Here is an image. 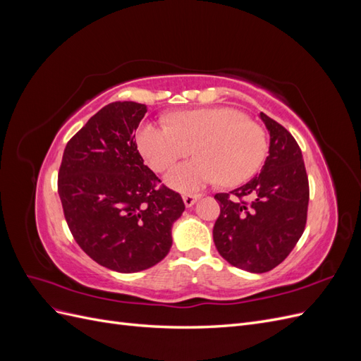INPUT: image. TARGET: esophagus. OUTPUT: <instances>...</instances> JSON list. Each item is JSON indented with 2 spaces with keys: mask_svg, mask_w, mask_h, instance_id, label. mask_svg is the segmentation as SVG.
<instances>
[{
  "mask_svg": "<svg viewBox=\"0 0 361 361\" xmlns=\"http://www.w3.org/2000/svg\"><path fill=\"white\" fill-rule=\"evenodd\" d=\"M199 199H200L199 194H185L183 195V203L187 207H191Z\"/></svg>",
  "mask_w": 361,
  "mask_h": 361,
  "instance_id": "34e87169",
  "label": "esophagus"
}]
</instances>
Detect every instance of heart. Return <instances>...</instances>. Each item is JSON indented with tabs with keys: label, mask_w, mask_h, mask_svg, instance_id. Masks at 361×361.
<instances>
[{
	"label": "heart",
	"mask_w": 361,
	"mask_h": 361,
	"mask_svg": "<svg viewBox=\"0 0 361 361\" xmlns=\"http://www.w3.org/2000/svg\"><path fill=\"white\" fill-rule=\"evenodd\" d=\"M137 146L155 171H164L187 157L191 147L197 154L171 169L166 183L178 191H195L221 180L238 185L259 170L267 155V137L257 123L233 108L212 106L180 111L169 117V126L143 123L137 130Z\"/></svg>",
	"instance_id": "obj_1"
}]
</instances>
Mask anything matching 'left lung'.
<instances>
[{"mask_svg":"<svg viewBox=\"0 0 361 361\" xmlns=\"http://www.w3.org/2000/svg\"><path fill=\"white\" fill-rule=\"evenodd\" d=\"M269 150L260 173L231 192L215 194L220 216L214 243L228 264L248 272L276 268L301 238L309 206V179L301 149L288 129L260 113Z\"/></svg>","mask_w":361,"mask_h":361,"instance_id":"left-lung-1","label":"left lung"}]
</instances>
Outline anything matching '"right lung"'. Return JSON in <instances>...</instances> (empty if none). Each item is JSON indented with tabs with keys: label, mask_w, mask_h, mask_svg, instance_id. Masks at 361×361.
Returning <instances> with one entry per match:
<instances>
[{
	"label": "right lung",
	"mask_w": 361,
	"mask_h": 361,
	"mask_svg": "<svg viewBox=\"0 0 361 361\" xmlns=\"http://www.w3.org/2000/svg\"><path fill=\"white\" fill-rule=\"evenodd\" d=\"M145 104L111 102L97 111L64 149L59 194L78 245L117 272L157 265L173 244L171 227L185 211L182 197L157 188V174L137 150Z\"/></svg>",
	"instance_id": "obj_1"
}]
</instances>
